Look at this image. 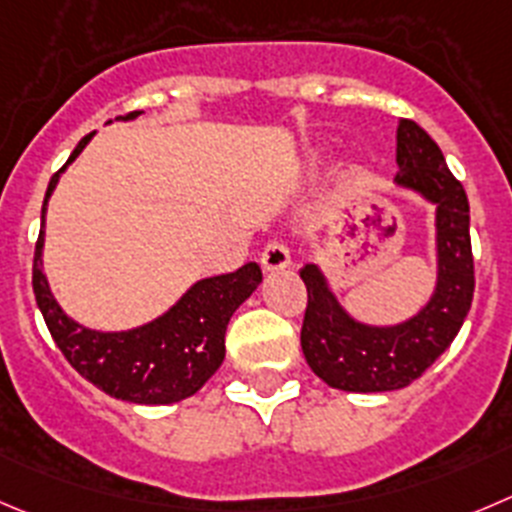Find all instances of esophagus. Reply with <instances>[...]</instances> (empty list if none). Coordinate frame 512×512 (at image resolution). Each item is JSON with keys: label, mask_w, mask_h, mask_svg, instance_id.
I'll use <instances>...</instances> for the list:
<instances>
[{"label": "esophagus", "mask_w": 512, "mask_h": 512, "mask_svg": "<svg viewBox=\"0 0 512 512\" xmlns=\"http://www.w3.org/2000/svg\"><path fill=\"white\" fill-rule=\"evenodd\" d=\"M289 264H291V251L284 241L274 238V241L266 243L264 251H261V266H264L266 271L286 269Z\"/></svg>", "instance_id": "34e87169"}]
</instances>
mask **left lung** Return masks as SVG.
<instances>
[{"label": "left lung", "mask_w": 512, "mask_h": 512, "mask_svg": "<svg viewBox=\"0 0 512 512\" xmlns=\"http://www.w3.org/2000/svg\"><path fill=\"white\" fill-rule=\"evenodd\" d=\"M397 163L399 186L437 203L440 281L430 304L392 329L362 326L339 309L316 266L301 269L306 286L301 349L316 377L347 392H389L422 377L457 337L475 291L465 188L415 120L399 123Z\"/></svg>", "instance_id": "left-lung-1"}]
</instances>
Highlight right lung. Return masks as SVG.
I'll use <instances>...</instances> for the list:
<instances>
[{
	"label": "right lung",
	"instance_id": "right-lung-1",
	"mask_svg": "<svg viewBox=\"0 0 512 512\" xmlns=\"http://www.w3.org/2000/svg\"><path fill=\"white\" fill-rule=\"evenodd\" d=\"M135 115H140L138 110L123 115V120ZM90 138L92 133L77 143L67 163L80 155ZM57 178L60 173L50 178L45 206L50 193L55 191ZM42 233L45 231H40L34 246L32 289L52 339L67 362L97 389L135 405H170L196 394L221 367L231 314L261 284L259 264H246L233 274L198 281L168 314L155 319L153 324L123 334L90 332L67 319L52 299L40 261Z\"/></svg>",
	"mask_w": 512,
	"mask_h": 512
}]
</instances>
